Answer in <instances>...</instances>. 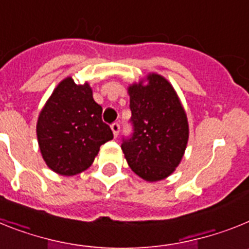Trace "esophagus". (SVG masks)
<instances>
[{"mask_svg": "<svg viewBox=\"0 0 249 249\" xmlns=\"http://www.w3.org/2000/svg\"><path fill=\"white\" fill-rule=\"evenodd\" d=\"M111 128H112V132H113V136H114V137H117V136L120 135V129H121L120 123H118V122L112 123Z\"/></svg>", "mask_w": 249, "mask_h": 249, "instance_id": "34e87169", "label": "esophagus"}]
</instances>
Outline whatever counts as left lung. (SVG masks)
<instances>
[{
	"label": "left lung",
	"mask_w": 249,
	"mask_h": 249,
	"mask_svg": "<svg viewBox=\"0 0 249 249\" xmlns=\"http://www.w3.org/2000/svg\"><path fill=\"white\" fill-rule=\"evenodd\" d=\"M128 94L133 133L123 138L124 157L144 181L164 179L181 163L188 142L183 106L172 85L157 73L129 86Z\"/></svg>",
	"instance_id": "left-lung-1"
}]
</instances>
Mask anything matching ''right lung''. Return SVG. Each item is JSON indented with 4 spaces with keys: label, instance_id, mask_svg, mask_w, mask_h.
<instances>
[{
    "label": "right lung",
    "instance_id": "1",
    "mask_svg": "<svg viewBox=\"0 0 249 249\" xmlns=\"http://www.w3.org/2000/svg\"><path fill=\"white\" fill-rule=\"evenodd\" d=\"M36 132L46 164L62 176L89 168L100 147L113 138L89 83L76 85L72 77L61 81L52 92L39 112Z\"/></svg>",
    "mask_w": 249,
    "mask_h": 249
}]
</instances>
